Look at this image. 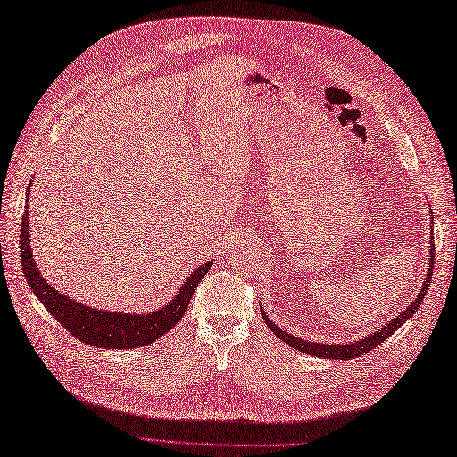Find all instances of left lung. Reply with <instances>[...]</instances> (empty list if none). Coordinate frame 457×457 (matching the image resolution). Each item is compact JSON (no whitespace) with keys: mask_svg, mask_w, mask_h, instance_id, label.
I'll return each mask as SVG.
<instances>
[{"mask_svg":"<svg viewBox=\"0 0 457 457\" xmlns=\"http://www.w3.org/2000/svg\"><path fill=\"white\" fill-rule=\"evenodd\" d=\"M432 269H434V251L430 249V269H428V275H426L424 278V285L420 288L419 296H416V300L412 304H409V308L403 310V312L393 318L389 324H386L385 328L378 329L377 334H371L367 336L365 339H361V342H355V344H337V345H329V344H314V342H304V339H300L296 336H290L288 332H283L275 322H270V320L267 318V314L261 310V314H263V320L267 322L269 329L273 332L275 336H278L280 339H283L285 344H288L290 347L298 349V352L303 353H308V355H316V357H328V359H353V357H361L363 353L371 352V349H375L378 344H383L386 337H391L396 328H401L406 320H409L411 316H414L416 310H419V306L422 304V300L426 296V290H428V283L432 280Z\"/></svg>","mask_w":457,"mask_h":457,"instance_id":"8db88e82","label":"left lung"}]
</instances>
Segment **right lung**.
Segmentation results:
<instances>
[{
	"label": "right lung",
	"mask_w": 457,
	"mask_h": 457,
	"mask_svg": "<svg viewBox=\"0 0 457 457\" xmlns=\"http://www.w3.org/2000/svg\"><path fill=\"white\" fill-rule=\"evenodd\" d=\"M29 194V192H27ZM19 245H21V267L27 277L29 287L33 288L37 298L51 312L58 324L66 332H71L80 342L104 347V349H133L147 345L169 332L170 328L180 322L187 312L194 290L200 285L202 277L208 273L213 261L200 265L188 277L187 285L174 296L172 303L157 310L153 314H123V312H105L90 306L79 304L71 296L61 295L56 288L46 283L41 270L37 269L35 259L29 247V220L27 210L21 218V234H19Z\"/></svg>",
	"instance_id": "right-lung-1"
}]
</instances>
